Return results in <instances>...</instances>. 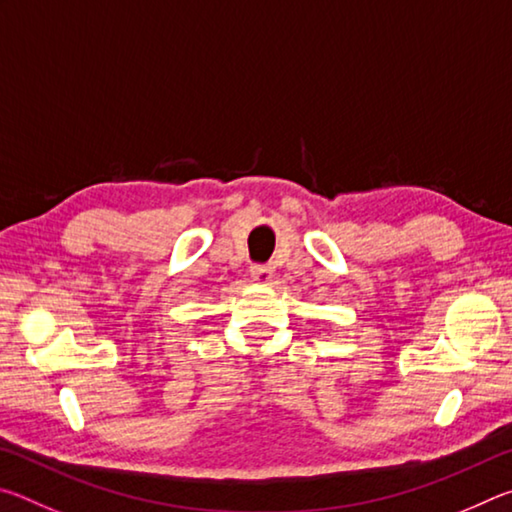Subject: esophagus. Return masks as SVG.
Wrapping results in <instances>:
<instances>
[{"mask_svg": "<svg viewBox=\"0 0 512 512\" xmlns=\"http://www.w3.org/2000/svg\"><path fill=\"white\" fill-rule=\"evenodd\" d=\"M250 277H253L257 284H268L273 277V268L266 264H255V266H250Z\"/></svg>", "mask_w": 512, "mask_h": 512, "instance_id": "1", "label": "esophagus"}]
</instances>
